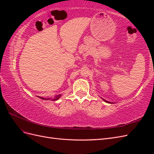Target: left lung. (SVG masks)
I'll list each match as a JSON object with an SVG mask.
<instances>
[{"mask_svg":"<svg viewBox=\"0 0 154 154\" xmlns=\"http://www.w3.org/2000/svg\"><path fill=\"white\" fill-rule=\"evenodd\" d=\"M105 101H106V102H107V103H110V102H109V101H106V100H103Z\"/></svg>","mask_w":154,"mask_h":154,"instance_id":"1","label":"left lung"}]
</instances>
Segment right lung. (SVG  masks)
Here are the masks:
<instances>
[{
    "label": "right lung",
    "mask_w": 154,
    "mask_h": 154,
    "mask_svg": "<svg viewBox=\"0 0 154 154\" xmlns=\"http://www.w3.org/2000/svg\"><path fill=\"white\" fill-rule=\"evenodd\" d=\"M60 96H61V94H59V95H57V96H54V98H53V99H50V98H44V97H39L40 98H41V99H42V100H52V101H55V100H58L60 97Z\"/></svg>",
    "instance_id": "add662e5"
}]
</instances>
